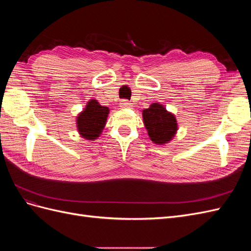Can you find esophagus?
Segmentation results:
<instances>
[{
	"mask_svg": "<svg viewBox=\"0 0 251 251\" xmlns=\"http://www.w3.org/2000/svg\"><path fill=\"white\" fill-rule=\"evenodd\" d=\"M119 105L123 109H127V108H131L132 107V103L130 101H127L126 100H123L120 102H119Z\"/></svg>",
	"mask_w": 251,
	"mask_h": 251,
	"instance_id": "obj_1",
	"label": "esophagus"
}]
</instances>
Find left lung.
Instances as JSON below:
<instances>
[{
	"mask_svg": "<svg viewBox=\"0 0 251 251\" xmlns=\"http://www.w3.org/2000/svg\"><path fill=\"white\" fill-rule=\"evenodd\" d=\"M143 123L151 140L156 144H164L172 140L177 131V120L163 105L153 103L142 111Z\"/></svg>",
	"mask_w": 251,
	"mask_h": 251,
	"instance_id": "8db88e82",
	"label": "left lung"
}]
</instances>
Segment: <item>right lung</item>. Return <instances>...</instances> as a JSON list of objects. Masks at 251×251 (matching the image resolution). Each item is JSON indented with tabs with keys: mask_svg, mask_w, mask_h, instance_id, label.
I'll return each mask as SVG.
<instances>
[{
	"mask_svg": "<svg viewBox=\"0 0 251 251\" xmlns=\"http://www.w3.org/2000/svg\"><path fill=\"white\" fill-rule=\"evenodd\" d=\"M109 108L102 107L97 100H91L77 117L78 132L83 138L94 140L103 130Z\"/></svg>",
	"mask_w": 251,
	"mask_h": 251,
	"instance_id": "add662e5",
	"label": "right lung"
}]
</instances>
